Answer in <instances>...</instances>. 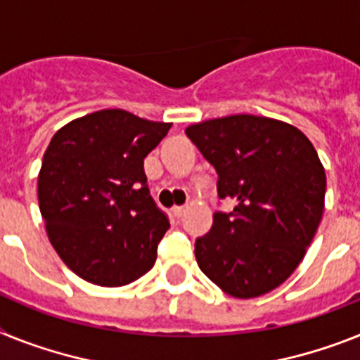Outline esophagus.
<instances>
[{"instance_id": "obj_1", "label": "esophagus", "mask_w": 360, "mask_h": 360, "mask_svg": "<svg viewBox=\"0 0 360 360\" xmlns=\"http://www.w3.org/2000/svg\"><path fill=\"white\" fill-rule=\"evenodd\" d=\"M185 210H186V207L185 205H175L174 208H172V214H174L175 217H183V214H185Z\"/></svg>"}]
</instances>
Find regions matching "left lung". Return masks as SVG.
I'll list each match as a JSON object with an SVG mask.
<instances>
[{
	"label": "left lung",
	"mask_w": 360,
	"mask_h": 360,
	"mask_svg": "<svg viewBox=\"0 0 360 360\" xmlns=\"http://www.w3.org/2000/svg\"><path fill=\"white\" fill-rule=\"evenodd\" d=\"M217 174L214 212L195 240L199 269L236 298L273 291L295 273L324 212L326 172L309 139L291 124L231 115L186 128Z\"/></svg>",
	"instance_id": "left-lung-1"
}]
</instances>
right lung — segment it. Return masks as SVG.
<instances>
[{"label": "right lung", "instance_id": "add662e5", "mask_svg": "<svg viewBox=\"0 0 360 360\" xmlns=\"http://www.w3.org/2000/svg\"><path fill=\"white\" fill-rule=\"evenodd\" d=\"M170 126L102 110L51 139L38 175L40 212L54 250L87 282L119 288L155 264L170 219L150 195L144 157Z\"/></svg>", "mask_w": 360, "mask_h": 360}]
</instances>
